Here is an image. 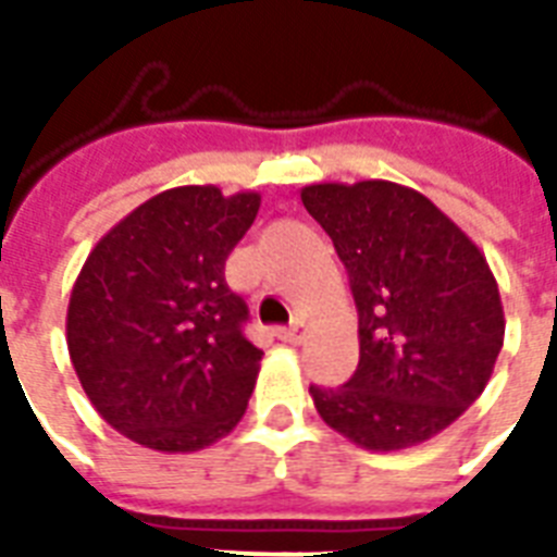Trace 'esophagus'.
Segmentation results:
<instances>
[{
  "label": "esophagus",
  "mask_w": 557,
  "mask_h": 557,
  "mask_svg": "<svg viewBox=\"0 0 557 557\" xmlns=\"http://www.w3.org/2000/svg\"><path fill=\"white\" fill-rule=\"evenodd\" d=\"M277 338L286 341V344H300V341L306 338V323L295 321V323H288V326H280Z\"/></svg>",
  "instance_id": "obj_1"
}]
</instances>
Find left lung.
<instances>
[{
    "mask_svg": "<svg viewBox=\"0 0 557 557\" xmlns=\"http://www.w3.org/2000/svg\"><path fill=\"white\" fill-rule=\"evenodd\" d=\"M300 199L347 269L361 344L347 384L309 387L318 413L367 450L431 440L480 398L503 349L488 262L413 187L309 185Z\"/></svg>",
    "mask_w": 557,
    "mask_h": 557,
    "instance_id": "1",
    "label": "left lung"
}]
</instances>
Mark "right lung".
<instances>
[{
	"label": "right lung",
	"mask_w": 557,
	"mask_h": 557,
	"mask_svg": "<svg viewBox=\"0 0 557 557\" xmlns=\"http://www.w3.org/2000/svg\"><path fill=\"white\" fill-rule=\"evenodd\" d=\"M260 193L173 187L124 216L83 262L65 341L86 396L144 448L187 454L243 419L262 349L225 260L251 227Z\"/></svg>",
	"instance_id": "right-lung-1"
}]
</instances>
